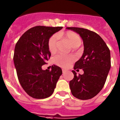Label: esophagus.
Wrapping results in <instances>:
<instances>
[{"label":"esophagus","mask_w":120,"mask_h":120,"mask_svg":"<svg viewBox=\"0 0 120 120\" xmlns=\"http://www.w3.org/2000/svg\"><path fill=\"white\" fill-rule=\"evenodd\" d=\"M66 71H67V70H64V69H62V72H63V73H65V72Z\"/></svg>","instance_id":"obj_1"}]
</instances>
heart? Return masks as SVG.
<instances>
[{"label":"heart","mask_w":120,"mask_h":120,"mask_svg":"<svg viewBox=\"0 0 120 120\" xmlns=\"http://www.w3.org/2000/svg\"><path fill=\"white\" fill-rule=\"evenodd\" d=\"M58 36L59 37L64 38L67 40L71 46L73 48H78L82 44V40L80 36L75 33L71 31H67L65 32L60 33L57 35H53L49 38L48 41V48L50 52L54 53L56 51L57 46H58ZM75 57L73 55H67L64 54H59L56 56L53 59V62L55 64L66 68L68 67L72 62L75 61Z\"/></svg>","instance_id":"obj_1"}]
</instances>
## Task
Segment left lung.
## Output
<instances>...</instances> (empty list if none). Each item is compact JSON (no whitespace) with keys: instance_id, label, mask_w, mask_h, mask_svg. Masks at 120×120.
<instances>
[{"instance_id":"1","label":"left lung","mask_w":120,"mask_h":120,"mask_svg":"<svg viewBox=\"0 0 120 120\" xmlns=\"http://www.w3.org/2000/svg\"><path fill=\"white\" fill-rule=\"evenodd\" d=\"M79 34L84 45L83 55L75 64L74 69H82L83 74L74 70L70 82L72 94L81 100H87L97 95L102 89L111 68L110 50L97 33L79 27H67Z\"/></svg>"}]
</instances>
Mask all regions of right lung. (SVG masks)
<instances>
[{"instance_id": "obj_1", "label": "right lung", "mask_w": 120, "mask_h": 120, "mask_svg": "<svg viewBox=\"0 0 120 120\" xmlns=\"http://www.w3.org/2000/svg\"><path fill=\"white\" fill-rule=\"evenodd\" d=\"M62 27L36 26L24 33L15 47L14 62L19 83L31 97L45 99L52 94L62 71L56 65L51 71L42 70L51 53L49 38Z\"/></svg>"}]
</instances>
